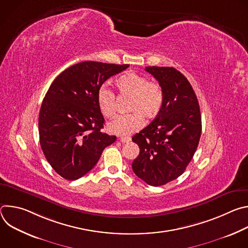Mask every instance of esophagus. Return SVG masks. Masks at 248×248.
<instances>
[{"instance_id": "esophagus-1", "label": "esophagus", "mask_w": 248, "mask_h": 248, "mask_svg": "<svg viewBox=\"0 0 248 248\" xmlns=\"http://www.w3.org/2000/svg\"><path fill=\"white\" fill-rule=\"evenodd\" d=\"M120 140H121L122 143H128L129 141L131 140V138L130 137H121Z\"/></svg>"}]
</instances>
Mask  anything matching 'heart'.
<instances>
[{
	"mask_svg": "<svg viewBox=\"0 0 248 248\" xmlns=\"http://www.w3.org/2000/svg\"><path fill=\"white\" fill-rule=\"evenodd\" d=\"M116 86L123 97H128L126 111L129 114L119 116L108 124L111 132L120 135H129L142 127L143 120L154 119L164 104L162 87L143 77L127 73L116 80ZM97 104L105 117H112L116 113V96L106 86L100 87L97 93Z\"/></svg>",
	"mask_w": 248,
	"mask_h": 248,
	"instance_id": "b5f03b06",
	"label": "heart"
}]
</instances>
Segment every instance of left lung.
Listing matches in <instances>:
<instances>
[{
	"mask_svg": "<svg viewBox=\"0 0 248 248\" xmlns=\"http://www.w3.org/2000/svg\"><path fill=\"white\" fill-rule=\"evenodd\" d=\"M164 91V104L155 120L132 137L139 155L132 170L152 186H164L184 173L201 135V114L187 78L173 67L146 66Z\"/></svg>",
	"mask_w": 248,
	"mask_h": 248,
	"instance_id": "8db88e82",
	"label": "left lung"
}]
</instances>
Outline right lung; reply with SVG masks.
Here are the masks:
<instances>
[{"label": "right lung", "instance_id": "obj_1", "mask_svg": "<svg viewBox=\"0 0 248 248\" xmlns=\"http://www.w3.org/2000/svg\"><path fill=\"white\" fill-rule=\"evenodd\" d=\"M128 64L86 61L69 66L53 81L39 113V139L44 156L62 178L78 180L97 164L117 137L102 132L105 120L97 93Z\"/></svg>", "mask_w": 248, "mask_h": 248}]
</instances>
